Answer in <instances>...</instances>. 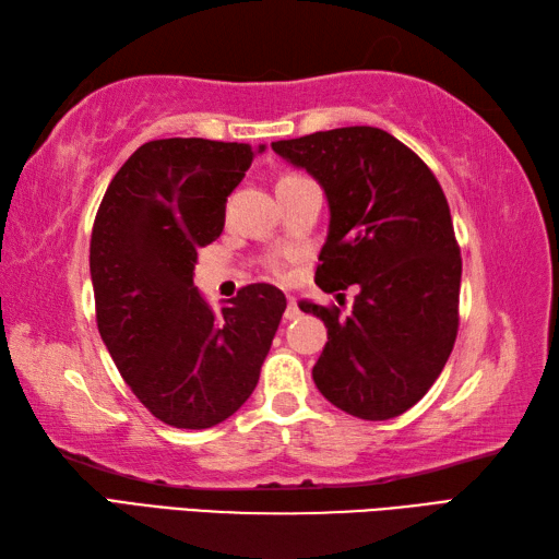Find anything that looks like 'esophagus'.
<instances>
[{
	"label": "esophagus",
	"instance_id": "esophagus-1",
	"mask_svg": "<svg viewBox=\"0 0 559 559\" xmlns=\"http://www.w3.org/2000/svg\"><path fill=\"white\" fill-rule=\"evenodd\" d=\"M300 317V307L293 298H288V307H286V319H298Z\"/></svg>",
	"mask_w": 559,
	"mask_h": 559
}]
</instances>
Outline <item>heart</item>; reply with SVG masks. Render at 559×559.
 <instances>
[{
    "label": "heart",
    "mask_w": 559,
    "mask_h": 559,
    "mask_svg": "<svg viewBox=\"0 0 559 559\" xmlns=\"http://www.w3.org/2000/svg\"><path fill=\"white\" fill-rule=\"evenodd\" d=\"M286 177H293V175H286Z\"/></svg>",
    "instance_id": "1"
}]
</instances>
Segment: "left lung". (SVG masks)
I'll return each instance as SVG.
<instances>
[{
  "label": "left lung",
  "mask_w": 559,
  "mask_h": 559,
  "mask_svg": "<svg viewBox=\"0 0 559 559\" xmlns=\"http://www.w3.org/2000/svg\"><path fill=\"white\" fill-rule=\"evenodd\" d=\"M271 148L324 187L331 221L317 286H358L346 317L300 302L329 334L314 384L355 418H396L435 384L459 331L461 254L442 187L377 127L329 129Z\"/></svg>",
  "instance_id": "8db88e82"
}]
</instances>
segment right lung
I'll use <instances>...</instances> for the list:
<instances>
[{"label":"right lung","instance_id":"obj_1","mask_svg":"<svg viewBox=\"0 0 559 559\" xmlns=\"http://www.w3.org/2000/svg\"><path fill=\"white\" fill-rule=\"evenodd\" d=\"M249 144L158 139L139 146L105 192L91 235V281L105 346L134 396L182 430L223 423L252 396L286 312L269 283L216 314L194 286L197 249L223 233Z\"/></svg>","mask_w":559,"mask_h":559}]
</instances>
